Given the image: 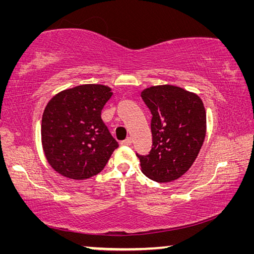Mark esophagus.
<instances>
[{
    "mask_svg": "<svg viewBox=\"0 0 254 254\" xmlns=\"http://www.w3.org/2000/svg\"><path fill=\"white\" fill-rule=\"evenodd\" d=\"M132 137H130V136H128V137H127V139L126 140H123L122 141V142H121V144L122 145H131L132 144Z\"/></svg>",
    "mask_w": 254,
    "mask_h": 254,
    "instance_id": "obj_1",
    "label": "esophagus"
}]
</instances>
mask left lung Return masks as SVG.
Returning <instances> with one entry per match:
<instances>
[{
	"mask_svg": "<svg viewBox=\"0 0 254 254\" xmlns=\"http://www.w3.org/2000/svg\"><path fill=\"white\" fill-rule=\"evenodd\" d=\"M151 111L152 148L139 156L141 171L157 183L178 179L198 156L206 135V111L197 94L174 85L141 92Z\"/></svg>",
	"mask_w": 254,
	"mask_h": 254,
	"instance_id": "1",
	"label": "left lung"
}]
</instances>
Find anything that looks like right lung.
I'll return each mask as SVG.
<instances>
[{
	"instance_id": "1",
	"label": "right lung",
	"mask_w": 254,
	"mask_h": 254,
	"mask_svg": "<svg viewBox=\"0 0 254 254\" xmlns=\"http://www.w3.org/2000/svg\"><path fill=\"white\" fill-rule=\"evenodd\" d=\"M112 88L85 84L59 92L42 114L41 143L51 168L84 180L100 174L119 143L102 121Z\"/></svg>"
}]
</instances>
